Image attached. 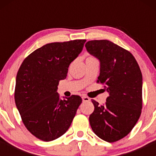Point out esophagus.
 <instances>
[{"mask_svg":"<svg viewBox=\"0 0 156 156\" xmlns=\"http://www.w3.org/2000/svg\"><path fill=\"white\" fill-rule=\"evenodd\" d=\"M82 100H83V102H88V101H90V98H88L87 97H82Z\"/></svg>","mask_w":156,"mask_h":156,"instance_id":"esophagus-1","label":"esophagus"}]
</instances>
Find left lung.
<instances>
[{"instance_id":"left-lung-1","label":"left lung","mask_w":156,"mask_h":156,"mask_svg":"<svg viewBox=\"0 0 156 156\" xmlns=\"http://www.w3.org/2000/svg\"><path fill=\"white\" fill-rule=\"evenodd\" d=\"M88 53L100 61L98 82L105 84L109 96L103 106L92 100L91 128L106 142L127 136L137 122L142 109L143 77L133 55L107 40H94L85 44Z\"/></svg>"}]
</instances>
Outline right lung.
I'll return each mask as SVG.
<instances>
[{
  "mask_svg": "<svg viewBox=\"0 0 156 156\" xmlns=\"http://www.w3.org/2000/svg\"><path fill=\"white\" fill-rule=\"evenodd\" d=\"M86 40L47 44L28 56L16 78L15 103L25 126L44 141H51L68 130L82 102L79 96L60 99L61 80L71 62L82 51Z\"/></svg>",
  "mask_w": 156,
  "mask_h": 156,
  "instance_id": "1",
  "label": "right lung"
}]
</instances>
